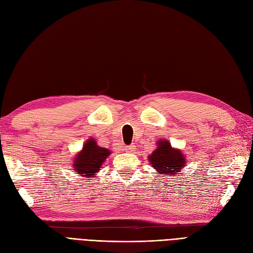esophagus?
I'll return each mask as SVG.
<instances>
[{
	"instance_id": "obj_1",
	"label": "esophagus",
	"mask_w": 253,
	"mask_h": 253,
	"mask_svg": "<svg viewBox=\"0 0 253 253\" xmlns=\"http://www.w3.org/2000/svg\"><path fill=\"white\" fill-rule=\"evenodd\" d=\"M134 148H135V145L134 144H131V145H129V146H127L125 150H126V152H128V153H132V152H134Z\"/></svg>"
}]
</instances>
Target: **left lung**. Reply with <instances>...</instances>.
<instances>
[{
	"mask_svg": "<svg viewBox=\"0 0 253 253\" xmlns=\"http://www.w3.org/2000/svg\"><path fill=\"white\" fill-rule=\"evenodd\" d=\"M150 163L158 171L159 174L173 176L186 164V159L180 151L172 148L169 141L158 142L157 150H155L150 157Z\"/></svg>",
	"mask_w": 253,
	"mask_h": 253,
	"instance_id": "8db88e82",
	"label": "left lung"
}]
</instances>
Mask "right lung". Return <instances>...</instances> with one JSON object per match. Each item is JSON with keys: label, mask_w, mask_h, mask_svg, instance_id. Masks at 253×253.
<instances>
[{"label": "right lung", "mask_w": 253, "mask_h": 253, "mask_svg": "<svg viewBox=\"0 0 253 253\" xmlns=\"http://www.w3.org/2000/svg\"><path fill=\"white\" fill-rule=\"evenodd\" d=\"M109 155V150L97 145L94 139H89L84 144L82 152L76 156L74 170L84 176H94L100 170L101 165Z\"/></svg>", "instance_id": "add662e5"}]
</instances>
